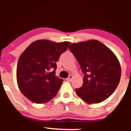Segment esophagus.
<instances>
[{"label":"esophagus","instance_id":"1","mask_svg":"<svg viewBox=\"0 0 131 131\" xmlns=\"http://www.w3.org/2000/svg\"><path fill=\"white\" fill-rule=\"evenodd\" d=\"M72 79H73V76H72V75H70V76H69V77L67 79V81H70H70H71Z\"/></svg>","mask_w":131,"mask_h":131}]
</instances>
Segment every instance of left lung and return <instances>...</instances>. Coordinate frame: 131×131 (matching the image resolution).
I'll return each mask as SVG.
<instances>
[{
	"label": "left lung",
	"mask_w": 131,
	"mask_h": 131,
	"mask_svg": "<svg viewBox=\"0 0 131 131\" xmlns=\"http://www.w3.org/2000/svg\"><path fill=\"white\" fill-rule=\"evenodd\" d=\"M69 49L84 74L83 84L75 89L78 97L88 103L108 98L121 78V66L113 52L97 40L72 43Z\"/></svg>",
	"instance_id": "left-lung-1"
}]
</instances>
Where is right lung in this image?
<instances>
[{
    "label": "right lung",
    "instance_id": "add662e5",
    "mask_svg": "<svg viewBox=\"0 0 131 131\" xmlns=\"http://www.w3.org/2000/svg\"><path fill=\"white\" fill-rule=\"evenodd\" d=\"M70 43L38 40L21 53L16 79L19 90L27 99L36 103H44L55 97L63 81L55 76L56 62Z\"/></svg>",
    "mask_w": 131,
    "mask_h": 131
}]
</instances>
